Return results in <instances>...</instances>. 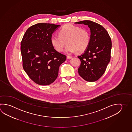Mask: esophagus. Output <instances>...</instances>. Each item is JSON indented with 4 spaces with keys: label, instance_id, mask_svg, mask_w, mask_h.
Masks as SVG:
<instances>
[{
    "label": "esophagus",
    "instance_id": "obj_1",
    "mask_svg": "<svg viewBox=\"0 0 132 132\" xmlns=\"http://www.w3.org/2000/svg\"><path fill=\"white\" fill-rule=\"evenodd\" d=\"M72 58V57L71 56H67V59H71V58Z\"/></svg>",
    "mask_w": 132,
    "mask_h": 132
}]
</instances>
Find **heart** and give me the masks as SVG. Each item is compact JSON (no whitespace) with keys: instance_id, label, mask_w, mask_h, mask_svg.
<instances>
[{"instance_id":"heart-1","label":"heart","mask_w":132,"mask_h":132,"mask_svg":"<svg viewBox=\"0 0 132 132\" xmlns=\"http://www.w3.org/2000/svg\"><path fill=\"white\" fill-rule=\"evenodd\" d=\"M59 36L51 38V43L54 49L58 52H62L66 44L68 46L65 51L68 53L77 52L83 53L88 49L90 42V34L85 29L72 24H66L61 28Z\"/></svg>"}]
</instances>
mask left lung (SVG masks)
<instances>
[{
	"instance_id": "obj_1",
	"label": "left lung",
	"mask_w": 132,
	"mask_h": 132,
	"mask_svg": "<svg viewBox=\"0 0 132 132\" xmlns=\"http://www.w3.org/2000/svg\"><path fill=\"white\" fill-rule=\"evenodd\" d=\"M88 26L90 30V42L88 49L78 57L81 60L79 75L85 81H97L103 75L110 60L112 42L106 29L90 20L75 23Z\"/></svg>"
}]
</instances>
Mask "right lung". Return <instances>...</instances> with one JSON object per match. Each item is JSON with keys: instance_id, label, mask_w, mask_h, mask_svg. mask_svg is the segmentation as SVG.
<instances>
[{"instance_id": "1", "label": "right lung", "mask_w": 132, "mask_h": 132, "mask_svg": "<svg viewBox=\"0 0 132 132\" xmlns=\"http://www.w3.org/2000/svg\"><path fill=\"white\" fill-rule=\"evenodd\" d=\"M60 26L38 23L26 31L21 43L23 67L29 77L41 85L53 83L58 76L59 68L66 56L58 52L51 43L53 33Z\"/></svg>"}]
</instances>
